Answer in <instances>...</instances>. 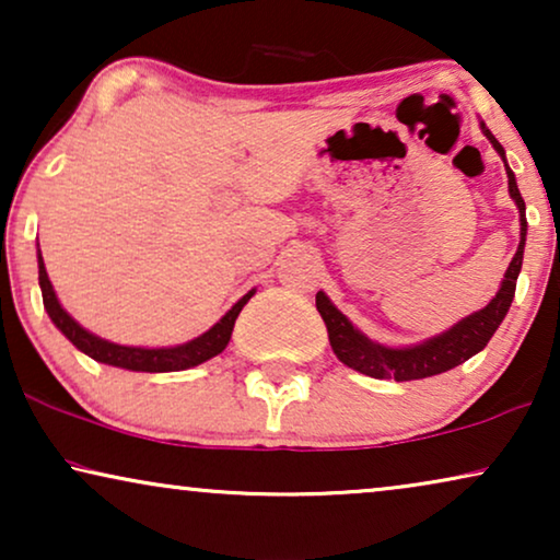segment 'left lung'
Returning a JSON list of instances; mask_svg holds the SVG:
<instances>
[{
	"label": "left lung",
	"instance_id": "left-lung-1",
	"mask_svg": "<svg viewBox=\"0 0 560 560\" xmlns=\"http://www.w3.org/2000/svg\"><path fill=\"white\" fill-rule=\"evenodd\" d=\"M481 132L487 135V140L492 142V148L500 152V158L504 160V148L494 140V135L485 127V121H481ZM504 171H508L510 196L512 201L517 203V211H520V244H517L515 257H512V262L508 267V272H504L502 285L497 290L492 301H489V305H485V308L477 313H471V316H466L464 320H458V324L451 326L448 331L433 336V339L416 343V347L393 349L366 339V336L359 331V328H354V324H351V320L343 316L331 301H328L324 290H318L316 308L328 328V341H331L334 354L339 357L343 364L374 380L410 382V380L433 377V374L454 370V366L464 364L466 359L479 354V351L487 347L497 328H500L504 316H508L512 298H515V285H517L520 267H523V252H525V236H527L525 201L523 196H520L515 173L510 171L508 160H504Z\"/></svg>",
	"mask_w": 560,
	"mask_h": 560
}]
</instances>
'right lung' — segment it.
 <instances>
[{
  "label": "right lung",
  "mask_w": 560,
  "mask_h": 560,
  "mask_svg": "<svg viewBox=\"0 0 560 560\" xmlns=\"http://www.w3.org/2000/svg\"><path fill=\"white\" fill-rule=\"evenodd\" d=\"M37 275H40L37 280H40V290H43V305L45 311H48L52 324L60 328V334H63L75 349H81L83 354L96 359V362L121 366V370H132V372H180V370H190V366L203 364L206 359L221 354V351L226 349L229 339H232L236 316H240V311L247 305L249 298L255 295V290H249L247 295L240 298V301L232 305V311H229L219 324H213L209 331L201 334L194 341L178 343V347H165V349H142V347H121V343L98 339V336L75 324V320L63 311V305L58 303L56 290L50 285L48 272H45L40 249H37Z\"/></svg>",
  "instance_id": "add662e5"
}]
</instances>
